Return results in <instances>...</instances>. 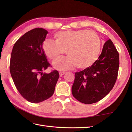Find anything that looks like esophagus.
Returning a JSON list of instances; mask_svg holds the SVG:
<instances>
[{
	"instance_id": "esophagus-1",
	"label": "esophagus",
	"mask_w": 132,
	"mask_h": 132,
	"mask_svg": "<svg viewBox=\"0 0 132 132\" xmlns=\"http://www.w3.org/2000/svg\"><path fill=\"white\" fill-rule=\"evenodd\" d=\"M64 74H65V72H64L60 71V72H59V74H60V77H62V75H63Z\"/></svg>"
}]
</instances>
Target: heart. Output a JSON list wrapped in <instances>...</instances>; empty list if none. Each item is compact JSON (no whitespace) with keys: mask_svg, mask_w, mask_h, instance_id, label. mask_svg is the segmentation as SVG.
<instances>
[{"mask_svg":"<svg viewBox=\"0 0 132 132\" xmlns=\"http://www.w3.org/2000/svg\"><path fill=\"white\" fill-rule=\"evenodd\" d=\"M54 38L55 41H45L43 49L52 61L66 52L68 57L53 63L54 68L59 70H66L75 66L78 69L87 68L99 55L102 43L99 36L94 31L86 29L60 31L55 33Z\"/></svg>","mask_w":132,"mask_h":132,"instance_id":"heart-1","label":"heart"}]
</instances>
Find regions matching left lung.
Masks as SVG:
<instances>
[{"mask_svg":"<svg viewBox=\"0 0 132 132\" xmlns=\"http://www.w3.org/2000/svg\"><path fill=\"white\" fill-rule=\"evenodd\" d=\"M119 67V53L109 39L104 44L102 53L92 66L75 73L71 88L73 96L86 104L102 100L113 88Z\"/></svg>","mask_w":132,"mask_h":132,"instance_id":"obj_1","label":"left lung"}]
</instances>
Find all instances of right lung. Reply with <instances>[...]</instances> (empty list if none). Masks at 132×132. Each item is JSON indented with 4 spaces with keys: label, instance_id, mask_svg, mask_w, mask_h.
I'll list each match as a JSON object with an SVG mask.
<instances>
[{
    "label": "right lung",
    "instance_id": "right-lung-1",
    "mask_svg": "<svg viewBox=\"0 0 132 132\" xmlns=\"http://www.w3.org/2000/svg\"><path fill=\"white\" fill-rule=\"evenodd\" d=\"M48 32L35 28L26 33L14 44L10 69L14 84L28 102L38 103L54 94L60 77L58 71L43 72L50 66L43 49Z\"/></svg>",
    "mask_w": 132,
    "mask_h": 132
}]
</instances>
